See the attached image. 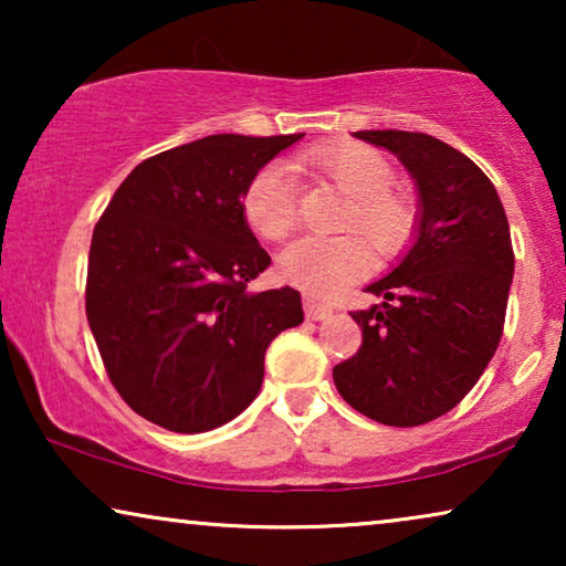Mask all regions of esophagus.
Returning <instances> with one entry per match:
<instances>
[{"mask_svg":"<svg viewBox=\"0 0 566 566\" xmlns=\"http://www.w3.org/2000/svg\"><path fill=\"white\" fill-rule=\"evenodd\" d=\"M304 314H306V319H312V322H324L332 316V306L322 304V301H316L314 296H304Z\"/></svg>","mask_w":566,"mask_h":566,"instance_id":"34e87169","label":"esophagus"}]
</instances>
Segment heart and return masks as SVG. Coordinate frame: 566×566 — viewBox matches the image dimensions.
<instances>
[{"instance_id": "heart-1", "label": "heart", "mask_w": 566, "mask_h": 566, "mask_svg": "<svg viewBox=\"0 0 566 566\" xmlns=\"http://www.w3.org/2000/svg\"><path fill=\"white\" fill-rule=\"evenodd\" d=\"M306 161L350 198L339 229L360 231L376 254L401 250L415 229V206L391 190V165L366 144H335L308 151ZM242 213L254 234L270 242L289 237L296 227V192L281 165H268L247 182ZM370 252L358 234L304 237L285 247L277 273L308 296L327 298L366 273Z\"/></svg>"}]
</instances>
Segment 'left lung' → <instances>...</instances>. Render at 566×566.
I'll list each match as a JSON object with an SVG mask.
<instances>
[{"mask_svg":"<svg viewBox=\"0 0 566 566\" xmlns=\"http://www.w3.org/2000/svg\"><path fill=\"white\" fill-rule=\"evenodd\" d=\"M355 136L397 154L420 211L412 247L366 289L381 301L353 312L363 345L332 376L360 415L415 428L459 405L497 350L513 242L497 190L467 154L412 130Z\"/></svg>","mask_w":566,"mask_h":566,"instance_id":"left-lung-1","label":"left lung"}]
</instances>
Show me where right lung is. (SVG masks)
Instances as JSON below:
<instances>
[{
	"label": "right lung",
	"instance_id": "1",
	"mask_svg": "<svg viewBox=\"0 0 566 566\" xmlns=\"http://www.w3.org/2000/svg\"><path fill=\"white\" fill-rule=\"evenodd\" d=\"M304 134H216L144 159L99 216L87 322L123 401L159 428L206 432L260 394L265 350L304 322L301 293H250L270 265L242 213L247 182Z\"/></svg>",
	"mask_w": 566,
	"mask_h": 566
}]
</instances>
